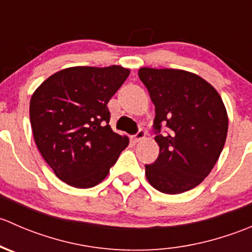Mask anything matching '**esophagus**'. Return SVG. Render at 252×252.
I'll return each instance as SVG.
<instances>
[{"mask_svg":"<svg viewBox=\"0 0 252 252\" xmlns=\"http://www.w3.org/2000/svg\"><path fill=\"white\" fill-rule=\"evenodd\" d=\"M146 136V133H145V130H142V129H140V130L138 131V133L135 134V136H134V142H139L141 141L142 139Z\"/></svg>","mask_w":252,"mask_h":252,"instance_id":"1","label":"esophagus"}]
</instances>
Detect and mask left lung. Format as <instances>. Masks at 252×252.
I'll return each instance as SVG.
<instances>
[{
	"label": "left lung",
	"instance_id": "8db88e82",
	"mask_svg": "<svg viewBox=\"0 0 252 252\" xmlns=\"http://www.w3.org/2000/svg\"><path fill=\"white\" fill-rule=\"evenodd\" d=\"M139 78L155 105V140L159 155L145 166L150 184L164 194L197 187L210 174L224 146L228 114L210 83L182 69L140 68ZM162 125L167 133L160 134Z\"/></svg>",
	"mask_w": 252,
	"mask_h": 252
}]
</instances>
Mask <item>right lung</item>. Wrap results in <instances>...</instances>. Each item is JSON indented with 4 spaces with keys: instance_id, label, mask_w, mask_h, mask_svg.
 <instances>
[{
    "instance_id": "add662e5",
    "label": "right lung",
    "mask_w": 252,
    "mask_h": 252,
    "mask_svg": "<svg viewBox=\"0 0 252 252\" xmlns=\"http://www.w3.org/2000/svg\"><path fill=\"white\" fill-rule=\"evenodd\" d=\"M121 65L70 67L47 78L30 100L35 144L57 178L88 189L107 177L129 139L111 129L107 103L128 78Z\"/></svg>"
}]
</instances>
